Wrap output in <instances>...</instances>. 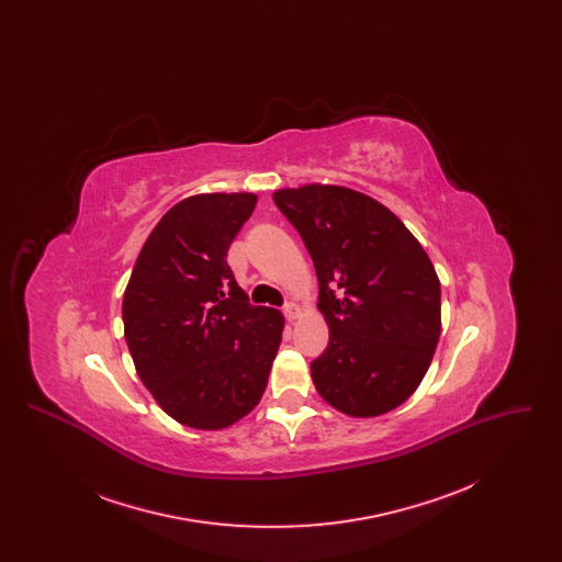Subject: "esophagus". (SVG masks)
Segmentation results:
<instances>
[{"instance_id":"1","label":"esophagus","mask_w":562,"mask_h":562,"mask_svg":"<svg viewBox=\"0 0 562 562\" xmlns=\"http://www.w3.org/2000/svg\"><path fill=\"white\" fill-rule=\"evenodd\" d=\"M282 312H284V316H286V321L293 322L301 316V310H299V305L296 303H286L284 307H282Z\"/></svg>"}]
</instances>
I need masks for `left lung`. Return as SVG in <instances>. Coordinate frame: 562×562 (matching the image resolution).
Listing matches in <instances>:
<instances>
[{
    "mask_svg": "<svg viewBox=\"0 0 562 562\" xmlns=\"http://www.w3.org/2000/svg\"><path fill=\"white\" fill-rule=\"evenodd\" d=\"M318 276L328 346L312 362L324 401L351 417L406 401L440 337V282L401 218L353 189L305 186L273 193Z\"/></svg>",
    "mask_w": 562,
    "mask_h": 562,
    "instance_id": "8db88e82",
    "label": "left lung"
}]
</instances>
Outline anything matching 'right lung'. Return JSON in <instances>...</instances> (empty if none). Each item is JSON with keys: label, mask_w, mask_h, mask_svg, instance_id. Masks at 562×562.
I'll list each match as a JSON object with an SVG mask.
<instances>
[{"label": "right lung", "mask_w": 562, "mask_h": 562, "mask_svg": "<svg viewBox=\"0 0 562 562\" xmlns=\"http://www.w3.org/2000/svg\"><path fill=\"white\" fill-rule=\"evenodd\" d=\"M255 204L252 193H200L172 206L143 244L124 293L136 373L189 428H227L248 415L282 341V314L252 305L227 263Z\"/></svg>", "instance_id": "right-lung-1"}]
</instances>
